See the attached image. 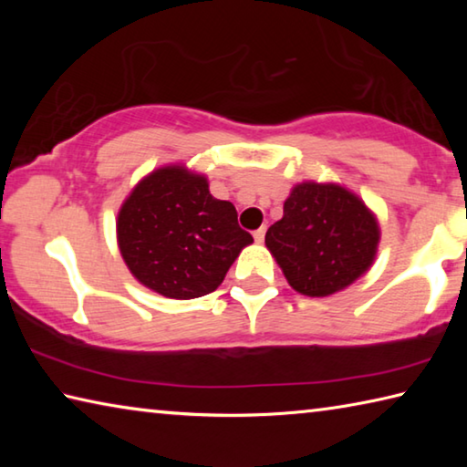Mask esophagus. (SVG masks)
Wrapping results in <instances>:
<instances>
[{"label":"esophagus","instance_id":"1","mask_svg":"<svg viewBox=\"0 0 467 467\" xmlns=\"http://www.w3.org/2000/svg\"><path fill=\"white\" fill-rule=\"evenodd\" d=\"M253 239H255V243H264V239H265V226L257 228V231L253 233Z\"/></svg>","mask_w":467,"mask_h":467}]
</instances>
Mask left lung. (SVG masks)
<instances>
[{"mask_svg": "<svg viewBox=\"0 0 467 467\" xmlns=\"http://www.w3.org/2000/svg\"><path fill=\"white\" fill-rule=\"evenodd\" d=\"M381 228L375 212L339 183L303 181L290 189L284 216L265 233L284 278L305 296H329L373 265Z\"/></svg>", "mask_w": 467, "mask_h": 467, "instance_id": "left-lung-1", "label": "left lung"}]
</instances>
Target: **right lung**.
I'll return each mask as SVG.
<instances>
[{
  "instance_id": "right-lung-1",
  "label": "right lung",
  "mask_w": 467,
  "mask_h": 467,
  "mask_svg": "<svg viewBox=\"0 0 467 467\" xmlns=\"http://www.w3.org/2000/svg\"><path fill=\"white\" fill-rule=\"evenodd\" d=\"M253 243L231 202L210 193L208 177L164 164L141 177L117 214V244L141 286L187 300L214 292Z\"/></svg>"
}]
</instances>
